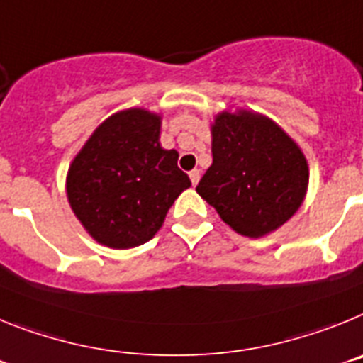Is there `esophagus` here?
I'll list each match as a JSON object with an SVG mask.
<instances>
[{
    "label": "esophagus",
    "mask_w": 363,
    "mask_h": 363,
    "mask_svg": "<svg viewBox=\"0 0 363 363\" xmlns=\"http://www.w3.org/2000/svg\"><path fill=\"white\" fill-rule=\"evenodd\" d=\"M199 179H201V172H199V169H194V172H190V181H191V184L197 186V182H199Z\"/></svg>",
    "instance_id": "esophagus-1"
}]
</instances>
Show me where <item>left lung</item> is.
<instances>
[{"label":"left lung","mask_w":363,"mask_h":363,"mask_svg":"<svg viewBox=\"0 0 363 363\" xmlns=\"http://www.w3.org/2000/svg\"><path fill=\"white\" fill-rule=\"evenodd\" d=\"M212 166L197 194L238 234L261 238L296 213L305 197L303 153L279 125L250 111L220 113L212 125Z\"/></svg>","instance_id":"left-lung-1"}]
</instances>
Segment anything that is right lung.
Masks as SVG:
<instances>
[{
    "label": "right lung",
    "instance_id": "obj_1",
    "mask_svg": "<svg viewBox=\"0 0 363 363\" xmlns=\"http://www.w3.org/2000/svg\"><path fill=\"white\" fill-rule=\"evenodd\" d=\"M160 118L144 109L109 116L72 160L67 197L94 239L133 248L162 226L173 201L190 188L179 153L159 144Z\"/></svg>",
    "mask_w": 363,
    "mask_h": 363
}]
</instances>
